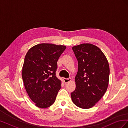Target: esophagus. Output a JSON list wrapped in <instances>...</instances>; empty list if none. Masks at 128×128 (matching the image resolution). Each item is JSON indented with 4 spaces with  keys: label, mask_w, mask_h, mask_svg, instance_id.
<instances>
[{
    "label": "esophagus",
    "mask_w": 128,
    "mask_h": 128,
    "mask_svg": "<svg viewBox=\"0 0 128 128\" xmlns=\"http://www.w3.org/2000/svg\"><path fill=\"white\" fill-rule=\"evenodd\" d=\"M64 82L65 83H67L69 82H70V81L72 80L71 78H64Z\"/></svg>",
    "instance_id": "esophagus-1"
}]
</instances>
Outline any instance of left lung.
Returning a JSON list of instances; mask_svg holds the SVG:
<instances>
[{"mask_svg": "<svg viewBox=\"0 0 128 128\" xmlns=\"http://www.w3.org/2000/svg\"><path fill=\"white\" fill-rule=\"evenodd\" d=\"M72 49L78 66L72 100L77 107L88 109L99 101L107 90L109 64L104 53L96 45L84 43L73 46Z\"/></svg>", "mask_w": 128, "mask_h": 128, "instance_id": "obj_1", "label": "left lung"}]
</instances>
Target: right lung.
I'll use <instances>...</instances> for the list:
<instances>
[{
  "label": "right lung",
  "instance_id": "right-lung-1",
  "mask_svg": "<svg viewBox=\"0 0 128 128\" xmlns=\"http://www.w3.org/2000/svg\"><path fill=\"white\" fill-rule=\"evenodd\" d=\"M66 46L42 43L34 46L26 53L22 77L29 98L40 108L55 102L61 88V80L56 75L57 61Z\"/></svg>",
  "mask_w": 128,
  "mask_h": 128
}]
</instances>
